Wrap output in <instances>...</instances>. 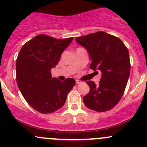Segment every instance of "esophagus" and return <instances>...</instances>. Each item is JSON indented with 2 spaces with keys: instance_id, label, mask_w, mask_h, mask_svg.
Here are the masks:
<instances>
[{
  "instance_id": "esophagus-1",
  "label": "esophagus",
  "mask_w": 147,
  "mask_h": 147,
  "mask_svg": "<svg viewBox=\"0 0 147 147\" xmlns=\"http://www.w3.org/2000/svg\"><path fill=\"white\" fill-rule=\"evenodd\" d=\"M75 82H76V84H80V83H82V82H81L80 80H75Z\"/></svg>"
}]
</instances>
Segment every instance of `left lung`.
<instances>
[{"label": "left lung", "instance_id": "8db88e82", "mask_svg": "<svg viewBox=\"0 0 147 147\" xmlns=\"http://www.w3.org/2000/svg\"><path fill=\"white\" fill-rule=\"evenodd\" d=\"M75 41L87 50L90 68L102 72L99 84L87 81L90 90L83 97L89 109L106 112L116 106L125 90L130 73L129 51L119 38L102 31L76 38Z\"/></svg>", "mask_w": 147, "mask_h": 147}]
</instances>
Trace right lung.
I'll list each match as a JSON object with an SVG mask.
<instances>
[{"label":"right lung","instance_id":"1","mask_svg":"<svg viewBox=\"0 0 147 147\" xmlns=\"http://www.w3.org/2000/svg\"><path fill=\"white\" fill-rule=\"evenodd\" d=\"M72 40L39 35L26 42L19 53L16 60L18 86L28 105L40 113H53L63 107L75 84L73 78L60 81L52 78L50 72Z\"/></svg>","mask_w":147,"mask_h":147}]
</instances>
